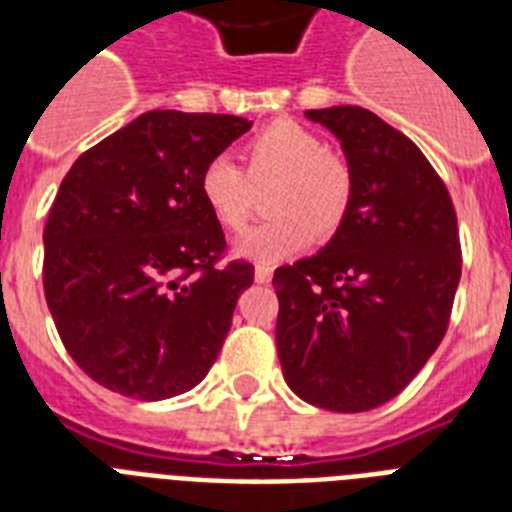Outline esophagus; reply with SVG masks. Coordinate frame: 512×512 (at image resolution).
<instances>
[{
	"mask_svg": "<svg viewBox=\"0 0 512 512\" xmlns=\"http://www.w3.org/2000/svg\"><path fill=\"white\" fill-rule=\"evenodd\" d=\"M273 279V271L268 268V265H257L255 268V281L257 284H268V281Z\"/></svg>",
	"mask_w": 512,
	"mask_h": 512,
	"instance_id": "34e87169",
	"label": "esophagus"
}]
</instances>
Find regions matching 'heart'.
<instances>
[{
  "instance_id": "heart-1",
  "label": "heart",
  "mask_w": 512,
  "mask_h": 512,
  "mask_svg": "<svg viewBox=\"0 0 512 512\" xmlns=\"http://www.w3.org/2000/svg\"><path fill=\"white\" fill-rule=\"evenodd\" d=\"M247 175L228 156L201 170L199 193L217 223L241 231L255 207V188L273 183L271 220L236 239L233 252L255 263H281L316 239H329L345 220L353 177L340 156L324 151L316 132L292 119L260 130L244 148Z\"/></svg>"
}]
</instances>
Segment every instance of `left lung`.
I'll return each instance as SVG.
<instances>
[{"mask_svg":"<svg viewBox=\"0 0 512 512\" xmlns=\"http://www.w3.org/2000/svg\"><path fill=\"white\" fill-rule=\"evenodd\" d=\"M305 116L340 140L353 193L335 236L273 273L276 348L295 396L366 412L396 398L444 340L462 273L457 215L420 148L380 116Z\"/></svg>","mask_w":512,"mask_h":512,"instance_id":"8db88e82","label":"left lung"}]
</instances>
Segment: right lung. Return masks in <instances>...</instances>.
<instances>
[{"instance_id":"obj_1","label":"right lung","mask_w":512,"mask_h":512,"mask_svg":"<svg viewBox=\"0 0 512 512\" xmlns=\"http://www.w3.org/2000/svg\"><path fill=\"white\" fill-rule=\"evenodd\" d=\"M249 127L148 111L63 177L44 225V297L71 358L103 388L162 401L215 364L255 268H215L225 236L199 177Z\"/></svg>"}]
</instances>
